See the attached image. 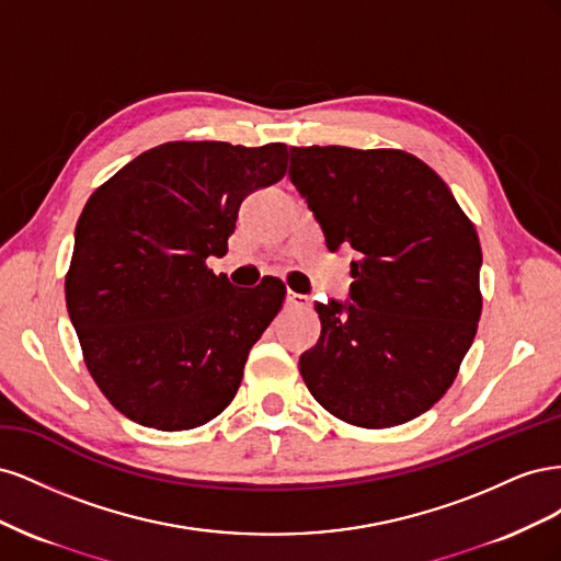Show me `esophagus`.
<instances>
[{
	"instance_id": "esophagus-1",
	"label": "esophagus",
	"mask_w": 561,
	"mask_h": 561,
	"mask_svg": "<svg viewBox=\"0 0 561 561\" xmlns=\"http://www.w3.org/2000/svg\"><path fill=\"white\" fill-rule=\"evenodd\" d=\"M285 304H287V307H290V309H307V307H309L307 297H304V295H297V293H293V290H287Z\"/></svg>"
}]
</instances>
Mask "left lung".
Listing matches in <instances>:
<instances>
[{"instance_id": "1", "label": "left lung", "mask_w": 561, "mask_h": 561, "mask_svg": "<svg viewBox=\"0 0 561 561\" xmlns=\"http://www.w3.org/2000/svg\"><path fill=\"white\" fill-rule=\"evenodd\" d=\"M290 180L328 250H355L351 301H316L304 383L353 426L416 419L447 393L478 332V231L443 178L400 149L290 147Z\"/></svg>"}]
</instances>
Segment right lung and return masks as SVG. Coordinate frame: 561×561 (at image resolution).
Here are the masks:
<instances>
[{
	"label": "right lung",
	"mask_w": 561,
	"mask_h": 561,
	"mask_svg": "<svg viewBox=\"0 0 561 561\" xmlns=\"http://www.w3.org/2000/svg\"><path fill=\"white\" fill-rule=\"evenodd\" d=\"M287 147L165 142L98 186L65 278L67 313L93 381L157 431L203 426L233 400L254 342L285 299L215 276L248 194L276 184Z\"/></svg>",
	"instance_id": "add662e5"
}]
</instances>
